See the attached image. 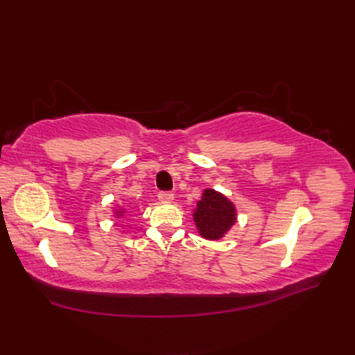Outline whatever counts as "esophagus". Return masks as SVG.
<instances>
[{
  "label": "esophagus",
  "mask_w": 355,
  "mask_h": 355,
  "mask_svg": "<svg viewBox=\"0 0 355 355\" xmlns=\"http://www.w3.org/2000/svg\"><path fill=\"white\" fill-rule=\"evenodd\" d=\"M158 200L162 202H171L173 200V193L171 192H160L158 193Z\"/></svg>",
  "instance_id": "esophagus-1"
}]
</instances>
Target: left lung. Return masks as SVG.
I'll list each match as a JSON object with an SVG mask.
<instances>
[{"mask_svg": "<svg viewBox=\"0 0 355 355\" xmlns=\"http://www.w3.org/2000/svg\"><path fill=\"white\" fill-rule=\"evenodd\" d=\"M236 207L233 202L214 189H205L193 212V221L200 235L209 239H221L236 223Z\"/></svg>", "mask_w": 355, "mask_h": 355, "instance_id": "1", "label": "left lung"}]
</instances>
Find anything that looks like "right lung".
Wrapping results in <instances>:
<instances>
[{"label": "right lung", "instance_id": "1", "mask_svg": "<svg viewBox=\"0 0 355 355\" xmlns=\"http://www.w3.org/2000/svg\"><path fill=\"white\" fill-rule=\"evenodd\" d=\"M125 214H126V209H123V207H119V209L114 210L116 218H122Z\"/></svg>", "mask_w": 355, "mask_h": 355}]
</instances>
